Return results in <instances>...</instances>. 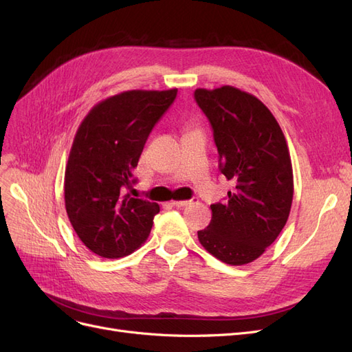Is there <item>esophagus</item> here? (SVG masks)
<instances>
[{
	"label": "esophagus",
	"mask_w": 352,
	"mask_h": 352,
	"mask_svg": "<svg viewBox=\"0 0 352 352\" xmlns=\"http://www.w3.org/2000/svg\"><path fill=\"white\" fill-rule=\"evenodd\" d=\"M195 199H184V201H170V204L175 206V207H185L188 204H190V202H194Z\"/></svg>",
	"instance_id": "1"
}]
</instances>
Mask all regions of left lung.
<instances>
[{
  "mask_svg": "<svg viewBox=\"0 0 352 352\" xmlns=\"http://www.w3.org/2000/svg\"><path fill=\"white\" fill-rule=\"evenodd\" d=\"M195 100L212 126L220 172L233 184L228 199L211 206L198 239L223 263H252L289 217L294 173L285 135L272 111L238 88H198Z\"/></svg>",
  "mask_w": 352,
  "mask_h": 352,
  "instance_id": "obj_1",
  "label": "left lung"
}]
</instances>
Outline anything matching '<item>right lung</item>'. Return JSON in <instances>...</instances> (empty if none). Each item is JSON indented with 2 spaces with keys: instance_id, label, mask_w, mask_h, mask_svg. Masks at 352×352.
<instances>
[{
  "instance_id": "1",
  "label": "right lung",
  "mask_w": 352,
  "mask_h": 352,
  "mask_svg": "<svg viewBox=\"0 0 352 352\" xmlns=\"http://www.w3.org/2000/svg\"><path fill=\"white\" fill-rule=\"evenodd\" d=\"M177 89L124 91L100 101L74 135L65 173L69 220L85 247L104 258L132 254L146 241L157 202L126 194L135 184L148 135Z\"/></svg>"
}]
</instances>
